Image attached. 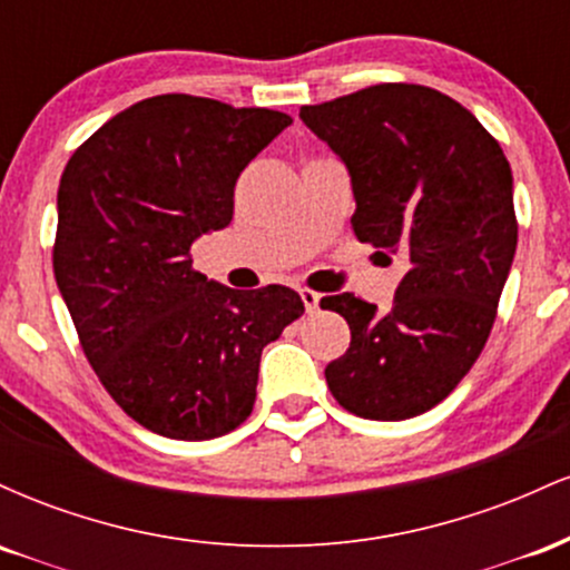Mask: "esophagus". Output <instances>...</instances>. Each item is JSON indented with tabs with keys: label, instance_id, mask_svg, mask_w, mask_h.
<instances>
[{
	"label": "esophagus",
	"instance_id": "1",
	"mask_svg": "<svg viewBox=\"0 0 570 570\" xmlns=\"http://www.w3.org/2000/svg\"><path fill=\"white\" fill-rule=\"evenodd\" d=\"M299 297H303L307 313H316L318 311V303H322V294L313 292V289H299Z\"/></svg>",
	"mask_w": 570,
	"mask_h": 570
}]
</instances>
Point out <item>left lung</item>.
I'll list each match as a JSON object with an SVG mask.
<instances>
[{
    "label": "left lung",
    "instance_id": "left-lung-1",
    "mask_svg": "<svg viewBox=\"0 0 570 570\" xmlns=\"http://www.w3.org/2000/svg\"><path fill=\"white\" fill-rule=\"evenodd\" d=\"M351 174V227L407 265L394 305L324 297L351 348L324 375L340 407L404 421L442 402L485 348L517 248L512 168L466 107L426 85L383 82L303 107Z\"/></svg>",
    "mask_w": 570,
    "mask_h": 570
}]
</instances>
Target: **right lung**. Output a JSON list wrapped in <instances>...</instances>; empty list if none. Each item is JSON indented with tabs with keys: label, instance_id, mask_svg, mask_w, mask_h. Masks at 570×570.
I'll list each match as a JSON object with an SVG mask.
<instances>
[{
	"label": "right lung",
	"instance_id": "obj_1",
	"mask_svg": "<svg viewBox=\"0 0 570 570\" xmlns=\"http://www.w3.org/2000/svg\"><path fill=\"white\" fill-rule=\"evenodd\" d=\"M292 122L166 94L115 115L58 185L56 284L109 396L168 440H214L252 415L263 348L305 313L289 286L238 292L193 271L233 219L235 181Z\"/></svg>",
	"mask_w": 570,
	"mask_h": 570
}]
</instances>
